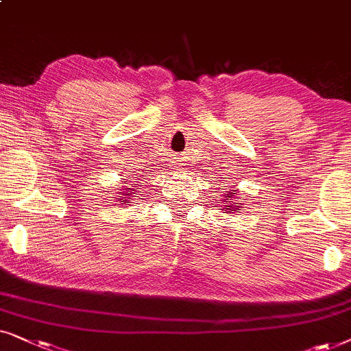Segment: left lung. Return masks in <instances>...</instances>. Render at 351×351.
I'll return each mask as SVG.
<instances>
[{"label":"left lung","mask_w":351,"mask_h":351,"mask_svg":"<svg viewBox=\"0 0 351 351\" xmlns=\"http://www.w3.org/2000/svg\"><path fill=\"white\" fill-rule=\"evenodd\" d=\"M236 197V191H224V195H223V200L219 204H223V207L219 210H223L224 213H236V210H241L242 208V204L237 202ZM230 209V212L228 213L227 210Z\"/></svg>","instance_id":"1"}]
</instances>
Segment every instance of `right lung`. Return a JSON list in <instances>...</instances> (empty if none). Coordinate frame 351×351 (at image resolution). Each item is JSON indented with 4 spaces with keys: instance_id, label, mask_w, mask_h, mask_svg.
I'll use <instances>...</instances> for the list:
<instances>
[{
    "instance_id": "obj_1",
    "label": "right lung",
    "mask_w": 351,
    "mask_h": 351,
    "mask_svg": "<svg viewBox=\"0 0 351 351\" xmlns=\"http://www.w3.org/2000/svg\"><path fill=\"white\" fill-rule=\"evenodd\" d=\"M125 184H128V183H125ZM139 188H138V186H133V188H128V186H123V188H121V191H120V193H115L117 195H115V205H127V207H128V205H130V202H128V200L130 199H132L133 197V193L132 191L134 190L135 193H136V191H138Z\"/></svg>"
}]
</instances>
